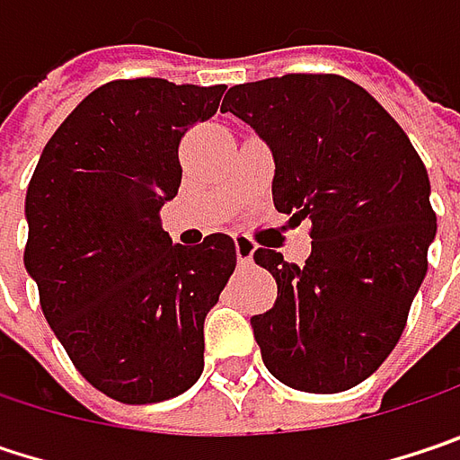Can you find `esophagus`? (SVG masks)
I'll list each match as a JSON object with an SVG mask.
<instances>
[{
	"label": "esophagus",
	"instance_id": "1",
	"mask_svg": "<svg viewBox=\"0 0 460 460\" xmlns=\"http://www.w3.org/2000/svg\"><path fill=\"white\" fill-rule=\"evenodd\" d=\"M253 251H256V246L248 238H235V256H238V261H243V264L251 261Z\"/></svg>",
	"mask_w": 460,
	"mask_h": 460
}]
</instances>
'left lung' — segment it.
Segmentation results:
<instances>
[{"label":"left lung","instance_id":"8db88e82","mask_svg":"<svg viewBox=\"0 0 460 460\" xmlns=\"http://www.w3.org/2000/svg\"><path fill=\"white\" fill-rule=\"evenodd\" d=\"M222 110L272 151L278 212L312 222L304 267L267 243L253 251L278 282L275 306L251 316L264 367L304 393L356 387L395 348L427 275V167L377 99L341 75L241 83Z\"/></svg>","mask_w":460,"mask_h":460}]
</instances>
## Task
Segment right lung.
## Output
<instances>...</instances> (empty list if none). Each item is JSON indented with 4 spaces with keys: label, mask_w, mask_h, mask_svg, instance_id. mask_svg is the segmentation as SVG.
<instances>
[{
    "label": "right lung",
    "mask_w": 460,
    "mask_h": 460,
    "mask_svg": "<svg viewBox=\"0 0 460 460\" xmlns=\"http://www.w3.org/2000/svg\"><path fill=\"white\" fill-rule=\"evenodd\" d=\"M222 93L104 83L57 128L25 193V270L44 316L75 369L119 403L175 398L204 372V319L235 243L225 233L172 243L159 212L181 188V138Z\"/></svg>",
    "instance_id": "right-lung-1"
}]
</instances>
